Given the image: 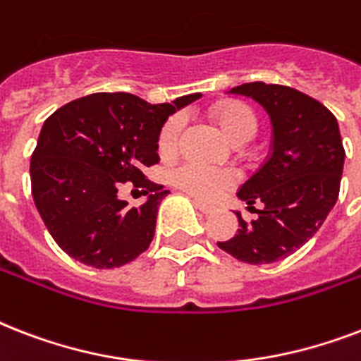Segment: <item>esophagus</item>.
<instances>
[{
	"instance_id": "1",
	"label": "esophagus",
	"mask_w": 361,
	"mask_h": 361,
	"mask_svg": "<svg viewBox=\"0 0 361 361\" xmlns=\"http://www.w3.org/2000/svg\"><path fill=\"white\" fill-rule=\"evenodd\" d=\"M195 206H197V209L200 212V214L204 215H212L215 212L214 206H209V204H202V202H195Z\"/></svg>"
}]
</instances>
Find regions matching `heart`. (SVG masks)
Instances as JSON below:
<instances>
[{"label":"heart","instance_id":"1","mask_svg":"<svg viewBox=\"0 0 361 361\" xmlns=\"http://www.w3.org/2000/svg\"><path fill=\"white\" fill-rule=\"evenodd\" d=\"M215 118L232 142H245L257 133V116L247 104L238 103V101L219 104L215 109ZM181 127H183V120L180 116H174L164 123L159 135V152L163 155L176 152ZM172 180L183 191L191 192L192 197L212 200L234 183V174L226 169L209 166L198 161H185L178 169H174Z\"/></svg>","mask_w":361,"mask_h":361}]
</instances>
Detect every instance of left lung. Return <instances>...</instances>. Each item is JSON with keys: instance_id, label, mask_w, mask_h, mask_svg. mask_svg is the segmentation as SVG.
Instances as JSON below:
<instances>
[{"instance_id": "1", "label": "left lung", "mask_w": 361, "mask_h": 361, "mask_svg": "<svg viewBox=\"0 0 361 361\" xmlns=\"http://www.w3.org/2000/svg\"><path fill=\"white\" fill-rule=\"evenodd\" d=\"M234 95L257 101L271 120V152L241 185L238 198L254 209L245 223L240 212L236 236L217 245L247 264L283 260L317 234L341 185L345 149L336 116L317 99L279 84L251 82Z\"/></svg>"}]
</instances>
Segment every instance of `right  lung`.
Listing matches in <instances>:
<instances>
[{
	"mask_svg": "<svg viewBox=\"0 0 361 361\" xmlns=\"http://www.w3.org/2000/svg\"><path fill=\"white\" fill-rule=\"evenodd\" d=\"M200 97L191 93L149 104L130 93H93L42 123L31 155V192L48 232L69 257L112 269L149 247L159 204L170 191L146 180L142 170L159 161L166 120ZM125 180L148 195L138 209L119 198Z\"/></svg>",
	"mask_w": 361,
	"mask_h": 361,
	"instance_id": "add662e5",
	"label": "right lung"
}]
</instances>
